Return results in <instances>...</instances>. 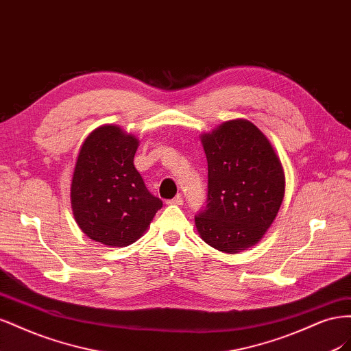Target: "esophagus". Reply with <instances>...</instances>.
<instances>
[{
    "label": "esophagus",
    "mask_w": 351,
    "mask_h": 351,
    "mask_svg": "<svg viewBox=\"0 0 351 351\" xmlns=\"http://www.w3.org/2000/svg\"><path fill=\"white\" fill-rule=\"evenodd\" d=\"M167 205H183V197L182 196H176L173 199L167 200Z\"/></svg>",
    "instance_id": "obj_1"
}]
</instances>
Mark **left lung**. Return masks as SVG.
<instances>
[{"label":"left lung","instance_id":"8db88e82","mask_svg":"<svg viewBox=\"0 0 351 351\" xmlns=\"http://www.w3.org/2000/svg\"><path fill=\"white\" fill-rule=\"evenodd\" d=\"M208 159L206 206L195 215L200 237L219 252L258 243L278 214L285 178L280 158L256 125L232 120L202 136Z\"/></svg>","mask_w":351,"mask_h":351}]
</instances>
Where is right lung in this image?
Here are the masks:
<instances>
[{
	"instance_id": "obj_1",
	"label": "right lung",
	"mask_w": 351,
	"mask_h": 351,
	"mask_svg": "<svg viewBox=\"0 0 351 351\" xmlns=\"http://www.w3.org/2000/svg\"><path fill=\"white\" fill-rule=\"evenodd\" d=\"M139 141L102 125L83 142L71 180V208L80 230L105 246H129L151 224L162 200L146 189L133 158Z\"/></svg>"
}]
</instances>
